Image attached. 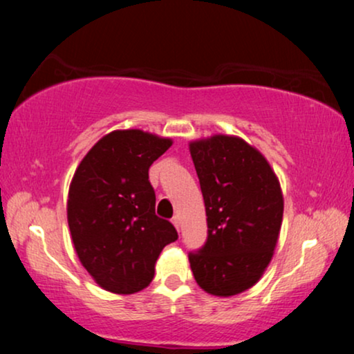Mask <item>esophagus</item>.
Returning a JSON list of instances; mask_svg holds the SVG:
<instances>
[{"instance_id":"1","label":"esophagus","mask_w":354,"mask_h":354,"mask_svg":"<svg viewBox=\"0 0 354 354\" xmlns=\"http://www.w3.org/2000/svg\"><path fill=\"white\" fill-rule=\"evenodd\" d=\"M172 224H174V227H176L177 230L180 229V221H178V217H177V216H176V217H172Z\"/></svg>"}]
</instances>
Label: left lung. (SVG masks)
<instances>
[{
    "label": "left lung",
    "instance_id": "left-lung-1",
    "mask_svg": "<svg viewBox=\"0 0 354 354\" xmlns=\"http://www.w3.org/2000/svg\"><path fill=\"white\" fill-rule=\"evenodd\" d=\"M207 216V241L190 253L206 293L229 298L259 282L277 246L282 188L263 153L243 138L217 133L188 145Z\"/></svg>",
    "mask_w": 354,
    "mask_h": 354
}]
</instances>
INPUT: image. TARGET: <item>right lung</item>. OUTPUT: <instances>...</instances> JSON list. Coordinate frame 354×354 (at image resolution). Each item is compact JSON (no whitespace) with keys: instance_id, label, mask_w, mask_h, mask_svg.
Returning a JSON list of instances; mask_svg holds the SVG:
<instances>
[{"instance_id":"obj_1","label":"right lung","mask_w":354,"mask_h":354,"mask_svg":"<svg viewBox=\"0 0 354 354\" xmlns=\"http://www.w3.org/2000/svg\"><path fill=\"white\" fill-rule=\"evenodd\" d=\"M172 140L140 129L114 130L75 169L67 222L80 263L106 292L132 295L154 277L162 248L177 230L156 216L148 169Z\"/></svg>"}]
</instances>
